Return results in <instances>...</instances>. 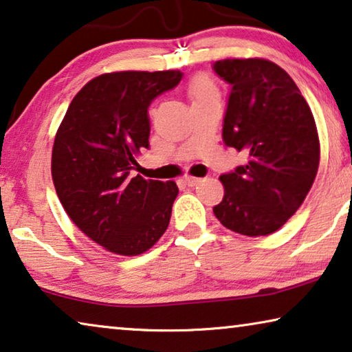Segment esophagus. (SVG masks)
Returning a JSON list of instances; mask_svg holds the SVG:
<instances>
[{
	"label": "esophagus",
	"instance_id": "obj_1",
	"mask_svg": "<svg viewBox=\"0 0 352 352\" xmlns=\"http://www.w3.org/2000/svg\"><path fill=\"white\" fill-rule=\"evenodd\" d=\"M182 181H184V184L188 186V187H195L201 182L200 177H193V176H186Z\"/></svg>",
	"mask_w": 352,
	"mask_h": 352
}]
</instances>
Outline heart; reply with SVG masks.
Instances as JSON below:
<instances>
[{"mask_svg":"<svg viewBox=\"0 0 352 352\" xmlns=\"http://www.w3.org/2000/svg\"><path fill=\"white\" fill-rule=\"evenodd\" d=\"M188 91H190L192 98H197V96H203L208 94H212L214 91V85L212 82L205 76H198L190 82V87H188Z\"/></svg>","mask_w":352,"mask_h":352,"instance_id":"1","label":"heart"}]
</instances>
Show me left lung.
Instances as JSON below:
<instances>
[{
	"mask_svg": "<svg viewBox=\"0 0 352 352\" xmlns=\"http://www.w3.org/2000/svg\"><path fill=\"white\" fill-rule=\"evenodd\" d=\"M212 69L232 87L223 142L248 154L246 165L219 177L226 193L212 211L239 235H270L294 216L314 182V117L292 78L273 62L227 58Z\"/></svg>",
	"mask_w": 352,
	"mask_h": 352,
	"instance_id": "obj_1",
	"label": "left lung"
}]
</instances>
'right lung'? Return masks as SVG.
<instances>
[{
  "instance_id": "obj_1",
  "label": "right lung",
  "mask_w": 352,
  "mask_h": 352,
  "mask_svg": "<svg viewBox=\"0 0 352 352\" xmlns=\"http://www.w3.org/2000/svg\"><path fill=\"white\" fill-rule=\"evenodd\" d=\"M181 71L101 74L79 90L52 149V179L65 211L109 252L138 256L168 228L179 188L131 176L149 147V106L181 82Z\"/></svg>"
}]
</instances>
